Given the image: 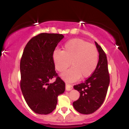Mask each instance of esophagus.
Returning <instances> with one entry per match:
<instances>
[{"label":"esophagus","mask_w":129,"mask_h":129,"mask_svg":"<svg viewBox=\"0 0 129 129\" xmlns=\"http://www.w3.org/2000/svg\"><path fill=\"white\" fill-rule=\"evenodd\" d=\"M72 88H73V87H72V85H70V84H66V89L67 91H70V90H72Z\"/></svg>","instance_id":"obj_1"}]
</instances>
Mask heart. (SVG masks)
I'll use <instances>...</instances> for the list:
<instances>
[{
  "instance_id": "1",
  "label": "heart",
  "mask_w": 129,
  "mask_h": 129,
  "mask_svg": "<svg viewBox=\"0 0 129 129\" xmlns=\"http://www.w3.org/2000/svg\"><path fill=\"white\" fill-rule=\"evenodd\" d=\"M53 59L56 69L63 72V80L69 82L87 78L95 71L98 62V52L94 45L81 39H72L67 42L62 51L56 50L53 53Z\"/></svg>"
}]
</instances>
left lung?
Returning a JSON list of instances; mask_svg holds the SVG:
<instances>
[{
    "label": "left lung",
    "mask_w": 129,
    "mask_h": 129,
    "mask_svg": "<svg viewBox=\"0 0 129 129\" xmlns=\"http://www.w3.org/2000/svg\"><path fill=\"white\" fill-rule=\"evenodd\" d=\"M95 44L99 53L96 69L85 82L73 87L80 93L79 99L73 102V107L79 113L85 115L93 113L101 106L110 83L107 56L96 42Z\"/></svg>",
    "instance_id": "obj_1"
}]
</instances>
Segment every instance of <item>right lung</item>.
<instances>
[{
    "label": "right lung",
    "mask_w": 129,
    "mask_h": 129,
    "mask_svg": "<svg viewBox=\"0 0 129 129\" xmlns=\"http://www.w3.org/2000/svg\"><path fill=\"white\" fill-rule=\"evenodd\" d=\"M64 36L41 33L27 43L20 63V88L26 103L36 113L47 115L55 109L57 96L66 89L65 82L56 73L53 53ZM56 77L53 83L49 81Z\"/></svg>",
    "instance_id": "obj_1"
}]
</instances>
